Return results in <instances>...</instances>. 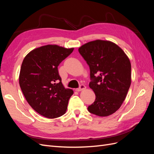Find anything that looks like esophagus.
<instances>
[{
    "mask_svg": "<svg viewBox=\"0 0 154 154\" xmlns=\"http://www.w3.org/2000/svg\"><path fill=\"white\" fill-rule=\"evenodd\" d=\"M85 88H86V87H85L84 85H83V84H81V85H80V87L76 88V91H78V92H80V91H83V90L85 89Z\"/></svg>",
    "mask_w": 154,
    "mask_h": 154,
    "instance_id": "1",
    "label": "esophagus"
}]
</instances>
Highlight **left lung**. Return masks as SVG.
I'll list each match as a JSON object with an SVG mask.
<instances>
[{"mask_svg":"<svg viewBox=\"0 0 154 154\" xmlns=\"http://www.w3.org/2000/svg\"><path fill=\"white\" fill-rule=\"evenodd\" d=\"M78 51L89 66V87L96 95L88 112L101 117L114 114L123 103L131 84L129 58L118 45L106 40L89 42Z\"/></svg>","mask_w":154,"mask_h":154,"instance_id":"8db88e82","label":"left lung"}]
</instances>
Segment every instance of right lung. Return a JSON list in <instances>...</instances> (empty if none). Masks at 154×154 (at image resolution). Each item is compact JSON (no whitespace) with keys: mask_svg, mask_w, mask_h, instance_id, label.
I'll return each mask as SVG.
<instances>
[{"mask_svg":"<svg viewBox=\"0 0 154 154\" xmlns=\"http://www.w3.org/2000/svg\"><path fill=\"white\" fill-rule=\"evenodd\" d=\"M74 48L46 45L35 49L23 60L19 84L26 100L36 112L53 119L63 115L73 91L66 88L58 66Z\"/></svg>","mask_w":154,"mask_h":154,"instance_id":"1","label":"right lung"}]
</instances>
